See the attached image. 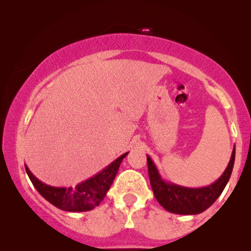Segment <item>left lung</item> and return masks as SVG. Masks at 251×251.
<instances>
[{
    "mask_svg": "<svg viewBox=\"0 0 251 251\" xmlns=\"http://www.w3.org/2000/svg\"><path fill=\"white\" fill-rule=\"evenodd\" d=\"M146 157H148L150 183L155 200L159 201L160 205L172 214L197 215L211 206L223 192L234 168L235 149L232 150L231 158L223 175L211 185L197 189L185 188L165 181L160 177L151 158L149 155Z\"/></svg>",
    "mask_w": 251,
    "mask_h": 251,
    "instance_id": "left-lung-1",
    "label": "left lung"
}]
</instances>
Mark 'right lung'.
Segmentation results:
<instances>
[{
    "label": "right lung",
    "instance_id": "right-lung-1",
    "mask_svg": "<svg viewBox=\"0 0 251 251\" xmlns=\"http://www.w3.org/2000/svg\"><path fill=\"white\" fill-rule=\"evenodd\" d=\"M127 153L120 155L114 162L109 164L107 168L89 179L77 184L75 188H72V186L71 188H55V186L47 185L37 179L29 171L27 165L25 166L33 185L45 200L65 211L82 212L89 211L101 203L116 178L122 160Z\"/></svg>",
    "mask_w": 251,
    "mask_h": 251
}]
</instances>
